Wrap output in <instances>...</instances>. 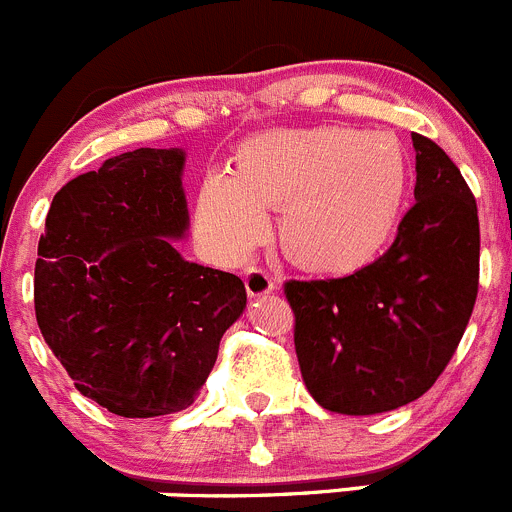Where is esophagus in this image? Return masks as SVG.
Segmentation results:
<instances>
[{"label": "esophagus", "instance_id": "1", "mask_svg": "<svg viewBox=\"0 0 512 512\" xmlns=\"http://www.w3.org/2000/svg\"><path fill=\"white\" fill-rule=\"evenodd\" d=\"M245 288L250 298H260V295H267L275 290V280H272L270 272L252 267V270L245 272Z\"/></svg>", "mask_w": 512, "mask_h": 512}]
</instances>
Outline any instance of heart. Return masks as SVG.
Wrapping results in <instances>:
<instances>
[{
  "label": "heart",
  "mask_w": 512,
  "mask_h": 512,
  "mask_svg": "<svg viewBox=\"0 0 512 512\" xmlns=\"http://www.w3.org/2000/svg\"><path fill=\"white\" fill-rule=\"evenodd\" d=\"M409 186V159L391 133L321 126L257 136L240 171L207 176L197 202L204 242L240 260L267 232L265 207L283 209L280 242L323 272L369 265L389 245Z\"/></svg>",
  "instance_id": "obj_1"
}]
</instances>
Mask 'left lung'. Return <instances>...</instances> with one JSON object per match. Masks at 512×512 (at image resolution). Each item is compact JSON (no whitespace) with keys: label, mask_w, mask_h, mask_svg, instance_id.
Listing matches in <instances>:
<instances>
[{"label":"left lung","mask_w":512,"mask_h":512,"mask_svg":"<svg viewBox=\"0 0 512 512\" xmlns=\"http://www.w3.org/2000/svg\"><path fill=\"white\" fill-rule=\"evenodd\" d=\"M412 141L417 202L394 245L346 278L285 283L300 374L328 412L366 417L419 399L447 369L475 308L477 202L432 138Z\"/></svg>","instance_id":"1"}]
</instances>
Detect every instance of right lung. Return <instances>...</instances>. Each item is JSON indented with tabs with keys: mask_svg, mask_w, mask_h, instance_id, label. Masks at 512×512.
Instances as JSON below:
<instances>
[{
	"mask_svg": "<svg viewBox=\"0 0 512 512\" xmlns=\"http://www.w3.org/2000/svg\"><path fill=\"white\" fill-rule=\"evenodd\" d=\"M181 148H136L52 199L35 265L42 338L75 389L148 419L194 404L247 305L237 275L186 262Z\"/></svg>",
	"mask_w": 512,
	"mask_h": 512,
	"instance_id": "1",
	"label": "right lung"
}]
</instances>
